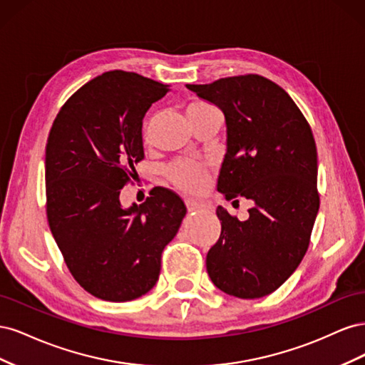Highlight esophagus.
Returning <instances> with one entry per match:
<instances>
[{
    "label": "esophagus",
    "mask_w": 365,
    "mask_h": 365,
    "mask_svg": "<svg viewBox=\"0 0 365 365\" xmlns=\"http://www.w3.org/2000/svg\"><path fill=\"white\" fill-rule=\"evenodd\" d=\"M185 205H187V210H189V212H196V210L202 208V204H201V202H196V201H193V200H187V201H185Z\"/></svg>",
    "instance_id": "1"
}]
</instances>
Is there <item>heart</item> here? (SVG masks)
<instances>
[{
	"label": "heart",
	"instance_id": "heart-1",
	"mask_svg": "<svg viewBox=\"0 0 365 365\" xmlns=\"http://www.w3.org/2000/svg\"><path fill=\"white\" fill-rule=\"evenodd\" d=\"M212 111H217V109L207 102H193L187 108V115L192 117ZM168 176L176 187H180L181 190L189 193H200L201 190H204L207 184L205 169L200 164L189 161H178L172 164L168 169Z\"/></svg>",
	"mask_w": 365,
	"mask_h": 365
}]
</instances>
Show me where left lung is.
<instances>
[{
    "mask_svg": "<svg viewBox=\"0 0 365 365\" xmlns=\"http://www.w3.org/2000/svg\"><path fill=\"white\" fill-rule=\"evenodd\" d=\"M225 115L227 153L217 178L225 200H251L239 220L216 208L220 236L207 254L215 286L237 298H260L303 260L319 208L312 129L289 94L259 74L185 85Z\"/></svg>",
    "mask_w": 365,
    "mask_h": 365,
    "instance_id": "8db88e82",
    "label": "left lung"
}]
</instances>
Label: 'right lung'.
Instances as JSON below:
<instances>
[{"label": "right lung", "mask_w": 365, "mask_h": 365, "mask_svg": "<svg viewBox=\"0 0 365 365\" xmlns=\"http://www.w3.org/2000/svg\"><path fill=\"white\" fill-rule=\"evenodd\" d=\"M169 85L114 70L79 88L53 121L46 148L47 219L82 288L105 302H130L155 286L161 252L187 208L172 190L123 208L120 190L145 158L141 126Z\"/></svg>", "instance_id": "add662e5"}]
</instances>
